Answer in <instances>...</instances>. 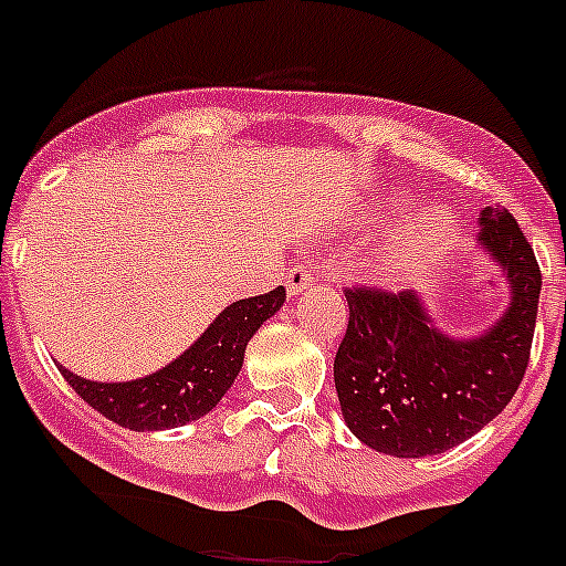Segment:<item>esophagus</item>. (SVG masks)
<instances>
[{
    "label": "esophagus",
    "mask_w": 566,
    "mask_h": 566,
    "mask_svg": "<svg viewBox=\"0 0 566 566\" xmlns=\"http://www.w3.org/2000/svg\"><path fill=\"white\" fill-rule=\"evenodd\" d=\"M308 286H314V274L308 272V266L305 263H294L292 269L286 272V292L289 297H294V294L305 292Z\"/></svg>",
    "instance_id": "esophagus-1"
}]
</instances>
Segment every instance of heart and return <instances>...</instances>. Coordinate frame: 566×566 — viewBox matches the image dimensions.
Listing matches in <instances>:
<instances>
[{"instance_id":"b5f03b06","label":"heart","mask_w":566,"mask_h":566,"mask_svg":"<svg viewBox=\"0 0 566 566\" xmlns=\"http://www.w3.org/2000/svg\"><path fill=\"white\" fill-rule=\"evenodd\" d=\"M452 238V212L443 207L415 212L385 241L376 261V274L387 283L412 277L443 252Z\"/></svg>"}]
</instances>
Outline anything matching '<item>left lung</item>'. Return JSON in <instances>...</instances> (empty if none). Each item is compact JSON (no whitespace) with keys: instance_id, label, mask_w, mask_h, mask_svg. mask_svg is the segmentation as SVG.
Masks as SVG:
<instances>
[{"instance_id":"obj_1","label":"left lung","mask_w":566,"mask_h":566,"mask_svg":"<svg viewBox=\"0 0 566 566\" xmlns=\"http://www.w3.org/2000/svg\"><path fill=\"white\" fill-rule=\"evenodd\" d=\"M480 249L505 274L507 308L476 336L438 328L415 292L347 289L334 385L347 429L392 458H429L489 427L531 359L542 272L505 207L480 212Z\"/></svg>"}]
</instances>
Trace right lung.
Here are the masks:
<instances>
[{"instance_id": "1", "label": "right lung", "mask_w": 566, "mask_h": 566, "mask_svg": "<svg viewBox=\"0 0 566 566\" xmlns=\"http://www.w3.org/2000/svg\"><path fill=\"white\" fill-rule=\"evenodd\" d=\"M283 300L286 289L277 286L261 297L227 305L185 354L143 378L90 381L61 365L59 370L83 401L120 427L134 432L185 427L205 418L224 398L241 373L249 339L277 314Z\"/></svg>"}]
</instances>
